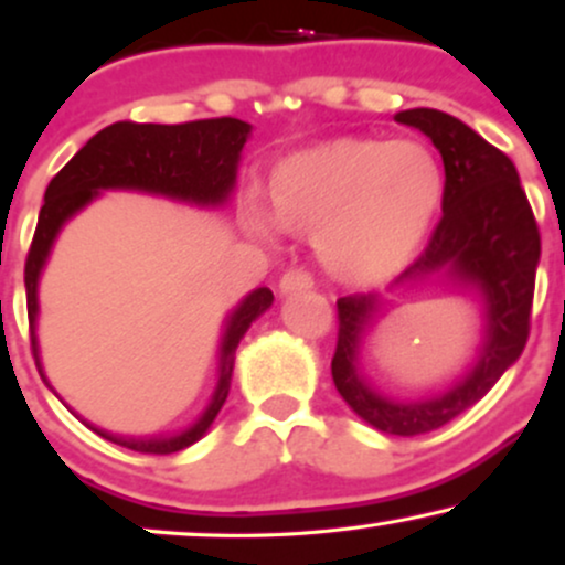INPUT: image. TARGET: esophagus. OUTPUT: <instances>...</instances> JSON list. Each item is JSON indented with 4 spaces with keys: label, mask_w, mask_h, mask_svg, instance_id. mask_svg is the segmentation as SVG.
Instances as JSON below:
<instances>
[{
    "label": "esophagus",
    "mask_w": 565,
    "mask_h": 565,
    "mask_svg": "<svg viewBox=\"0 0 565 565\" xmlns=\"http://www.w3.org/2000/svg\"><path fill=\"white\" fill-rule=\"evenodd\" d=\"M311 286H315V276H311L307 268H289V271H286L279 281V289L284 294L307 291V289H311Z\"/></svg>",
    "instance_id": "34e87169"
}]
</instances>
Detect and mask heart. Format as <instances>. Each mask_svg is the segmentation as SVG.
I'll use <instances>...</instances> for the list:
<instances>
[{
    "mask_svg": "<svg viewBox=\"0 0 565 565\" xmlns=\"http://www.w3.org/2000/svg\"><path fill=\"white\" fill-rule=\"evenodd\" d=\"M444 200V172L418 141L340 137L301 149L268 180V215L248 207L258 238L276 228L317 238L324 266L352 284L401 271L424 246Z\"/></svg>",
    "mask_w": 565,
    "mask_h": 565,
    "instance_id": "b5f03b06",
    "label": "heart"
}]
</instances>
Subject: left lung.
I'll return each instance as SVG.
<instances>
[{"label": "left lung", "instance_id": "left-lung-1", "mask_svg": "<svg viewBox=\"0 0 565 565\" xmlns=\"http://www.w3.org/2000/svg\"><path fill=\"white\" fill-rule=\"evenodd\" d=\"M395 121L416 126L439 149L444 162L441 221L395 284L414 289L434 276L475 286L484 297L487 330L477 365L441 395L411 403L391 401L360 375L358 352L370 317L385 301L381 294L337 299V348L332 377L355 414L377 431L420 436L465 414L523 355L530 334L541 231L512 159L475 129L436 108H408Z\"/></svg>", "mask_w": 565, "mask_h": 565}]
</instances>
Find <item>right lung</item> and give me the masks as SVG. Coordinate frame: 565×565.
Segmentation results:
<instances>
[{
    "mask_svg": "<svg viewBox=\"0 0 565 565\" xmlns=\"http://www.w3.org/2000/svg\"><path fill=\"white\" fill-rule=\"evenodd\" d=\"M250 124L231 116L202 119L188 124H134L116 121L100 129L94 139L67 162L45 190V205L40 207L38 228L24 260V289H28L30 342L35 365L42 375L38 358V279L67 217L98 198L108 188H134L159 192V195L195 202V205H221L228 200L235 172H238L241 149L246 145ZM274 294L266 289L250 291L233 311L225 324L221 348V377H217L213 401L205 414L188 431L177 436H116L94 428L104 439L141 454H174L205 436L217 411L223 408L231 391L235 348L246 334L250 322L271 307Z\"/></svg>",
    "mask_w": 565,
    "mask_h": 565,
    "instance_id": "obj_1",
    "label": "right lung"
}]
</instances>
